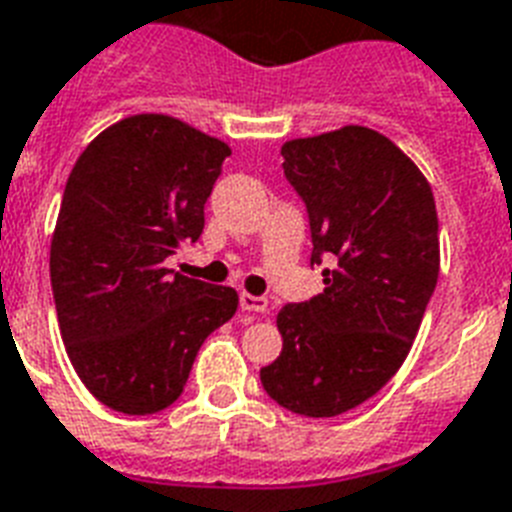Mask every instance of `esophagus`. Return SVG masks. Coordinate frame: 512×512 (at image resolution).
<instances>
[{"label":"esophagus","mask_w":512,"mask_h":512,"mask_svg":"<svg viewBox=\"0 0 512 512\" xmlns=\"http://www.w3.org/2000/svg\"><path fill=\"white\" fill-rule=\"evenodd\" d=\"M239 305H241V311H252V313L268 311V300L260 295H249V292H241Z\"/></svg>","instance_id":"esophagus-1"}]
</instances>
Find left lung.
<instances>
[{
  "label": "left lung",
  "mask_w": 512,
  "mask_h": 512,
  "mask_svg": "<svg viewBox=\"0 0 512 512\" xmlns=\"http://www.w3.org/2000/svg\"><path fill=\"white\" fill-rule=\"evenodd\" d=\"M311 225L324 292L279 311L284 348L260 369L265 393L303 417H337L404 364L438 281L433 191L385 135L342 127L281 148Z\"/></svg>",
  "instance_id": "obj_1"
}]
</instances>
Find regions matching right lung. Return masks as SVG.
Instances as JSON below:
<instances>
[{
    "instance_id": "right-lung-1",
    "label": "right lung",
    "mask_w": 512,
    "mask_h": 512,
    "mask_svg": "<svg viewBox=\"0 0 512 512\" xmlns=\"http://www.w3.org/2000/svg\"><path fill=\"white\" fill-rule=\"evenodd\" d=\"M231 148L162 114L122 119L68 175L50 249L60 337L79 380L122 414L183 393L201 342L239 308L231 287L164 268L204 231Z\"/></svg>"
}]
</instances>
